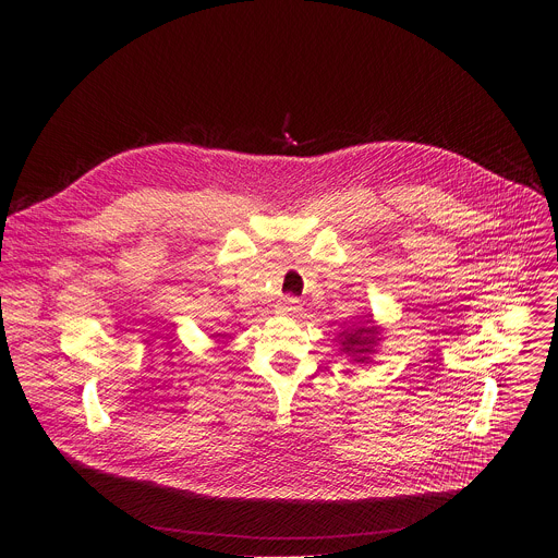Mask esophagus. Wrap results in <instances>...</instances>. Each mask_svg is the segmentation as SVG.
Segmentation results:
<instances>
[{
    "instance_id": "esophagus-1",
    "label": "esophagus",
    "mask_w": 558,
    "mask_h": 558,
    "mask_svg": "<svg viewBox=\"0 0 558 558\" xmlns=\"http://www.w3.org/2000/svg\"><path fill=\"white\" fill-rule=\"evenodd\" d=\"M300 308H302V304H300V300L293 298V295H284V298H280V302H278V311H280L282 315H295V313H300Z\"/></svg>"
}]
</instances>
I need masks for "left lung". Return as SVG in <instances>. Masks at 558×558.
Instances as JSON below:
<instances>
[{"label": "left lung", "instance_id": "1", "mask_svg": "<svg viewBox=\"0 0 558 558\" xmlns=\"http://www.w3.org/2000/svg\"><path fill=\"white\" fill-rule=\"evenodd\" d=\"M381 331H384L381 325H377L375 317L366 313L360 317L357 323L344 325L342 331L338 333L336 342L340 347V353L351 357V362L371 364L373 355L377 353L379 344L384 342Z\"/></svg>", "mask_w": 558, "mask_h": 558}]
</instances>
